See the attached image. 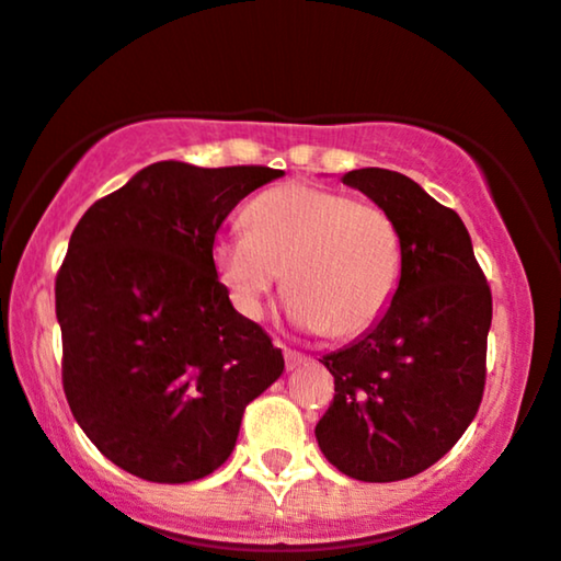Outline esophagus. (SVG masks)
<instances>
[{"mask_svg":"<svg viewBox=\"0 0 561 561\" xmlns=\"http://www.w3.org/2000/svg\"><path fill=\"white\" fill-rule=\"evenodd\" d=\"M308 354H302V352H297V350H285V365H287V370H295V367H300V365H305L308 363Z\"/></svg>","mask_w":561,"mask_h":561,"instance_id":"esophagus-1","label":"esophagus"}]
</instances>
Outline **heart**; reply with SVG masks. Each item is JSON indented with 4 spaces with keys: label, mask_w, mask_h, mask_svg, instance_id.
Returning <instances> with one entry per match:
<instances>
[{
    "label": "heart",
    "mask_w": 561,
    "mask_h": 561,
    "mask_svg": "<svg viewBox=\"0 0 561 561\" xmlns=\"http://www.w3.org/2000/svg\"><path fill=\"white\" fill-rule=\"evenodd\" d=\"M245 228L217 236V276L248 318L285 272L289 316L302 329L357 336L386 316L401 285L403 248L393 217L375 202L293 181L245 207Z\"/></svg>",
    "instance_id": "b5f03b06"
}]
</instances>
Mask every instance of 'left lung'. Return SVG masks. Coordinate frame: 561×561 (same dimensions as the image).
Segmentation results:
<instances>
[{"label": "left lung", "mask_w": 561, "mask_h": 561, "mask_svg": "<svg viewBox=\"0 0 561 561\" xmlns=\"http://www.w3.org/2000/svg\"><path fill=\"white\" fill-rule=\"evenodd\" d=\"M393 217L401 285L363 339L325 354L333 401L316 437L329 463L359 481L430 469L477 416L486 382L492 289L456 211L396 170L342 179Z\"/></svg>", "instance_id": "obj_1"}]
</instances>
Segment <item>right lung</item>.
I'll return each instance as SVG.
<instances>
[{
	"instance_id": "add662e5",
	"label": "right lung",
	"mask_w": 561,
	"mask_h": 561,
	"mask_svg": "<svg viewBox=\"0 0 561 561\" xmlns=\"http://www.w3.org/2000/svg\"><path fill=\"white\" fill-rule=\"evenodd\" d=\"M266 165L162 160L84 211L56 274L61 382L77 424L134 477L183 484L230 458L243 411L285 370L217 279L211 245Z\"/></svg>"
}]
</instances>
